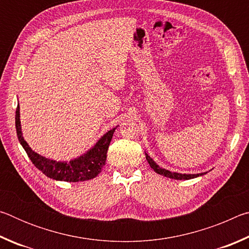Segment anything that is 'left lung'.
Here are the masks:
<instances>
[{
    "mask_svg": "<svg viewBox=\"0 0 249 249\" xmlns=\"http://www.w3.org/2000/svg\"><path fill=\"white\" fill-rule=\"evenodd\" d=\"M145 155H146L147 161H148L149 166L151 167V169H154L159 175L167 177V178L175 179V180H189V179H193V178H196V177H200V176L208 174V172H201V174H179V172H172V171L167 170V169H165V168H161L159 165H157V163L154 161V159L150 158V156L147 154L146 151H145Z\"/></svg>",
    "mask_w": 249,
    "mask_h": 249,
    "instance_id": "left-lung-1",
    "label": "left lung"
}]
</instances>
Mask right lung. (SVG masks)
<instances>
[{"mask_svg": "<svg viewBox=\"0 0 249 249\" xmlns=\"http://www.w3.org/2000/svg\"><path fill=\"white\" fill-rule=\"evenodd\" d=\"M19 117V104H18L15 115L16 133H18L20 145L23 146L32 162L37 169L40 170L48 178L58 181H67V182L87 181L95 178L100 174L105 165L109 142H111L113 134L117 127L116 126V127L108 130L107 133H105L87 153L82 154L77 158L71 159L70 161H57V160L46 158L44 156L35 153L29 147L23 137Z\"/></svg>", "mask_w": 249, "mask_h": 249, "instance_id": "obj_1", "label": "right lung"}]
</instances>
